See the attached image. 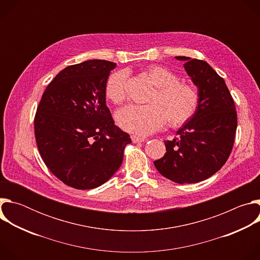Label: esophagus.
<instances>
[{
    "mask_svg": "<svg viewBox=\"0 0 260 260\" xmlns=\"http://www.w3.org/2000/svg\"><path fill=\"white\" fill-rule=\"evenodd\" d=\"M131 139H132L133 143H142V142L145 141L144 138H142V137H137V136H134V135L131 136Z\"/></svg>",
    "mask_w": 260,
    "mask_h": 260,
    "instance_id": "1",
    "label": "esophagus"
}]
</instances>
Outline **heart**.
I'll return each mask as SVG.
<instances>
[{
  "label": "heart",
  "mask_w": 260,
  "mask_h": 260,
  "mask_svg": "<svg viewBox=\"0 0 260 260\" xmlns=\"http://www.w3.org/2000/svg\"><path fill=\"white\" fill-rule=\"evenodd\" d=\"M143 73L156 88L148 99L149 104L128 105L118 111L116 120L123 131L145 136L159 129L165 122L171 127L181 126L194 115L200 93L192 84L179 81L177 74L164 66H149ZM126 80L124 70L111 74L105 85L107 98L115 104L123 103Z\"/></svg>",
  "instance_id": "1"
}]
</instances>
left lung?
Listing matches in <instances>:
<instances>
[{"label": "left lung", "mask_w": 260, "mask_h": 260, "mask_svg": "<svg viewBox=\"0 0 260 260\" xmlns=\"http://www.w3.org/2000/svg\"><path fill=\"white\" fill-rule=\"evenodd\" d=\"M198 86L200 105L173 141H165L166 154L154 161L157 171L173 182L198 183L218 172L229 159L238 117L234 99L224 82L205 60L176 56Z\"/></svg>", "instance_id": "1"}]
</instances>
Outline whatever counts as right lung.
<instances>
[{
    "mask_svg": "<svg viewBox=\"0 0 260 260\" xmlns=\"http://www.w3.org/2000/svg\"><path fill=\"white\" fill-rule=\"evenodd\" d=\"M115 62L92 59L59 72L42 94L34 120L40 155L50 172L76 189H92L112 177L132 143L114 124L105 85Z\"/></svg>",
    "mask_w": 260,
    "mask_h": 260,
    "instance_id": "add662e5",
    "label": "right lung"
}]
</instances>
